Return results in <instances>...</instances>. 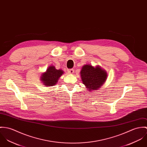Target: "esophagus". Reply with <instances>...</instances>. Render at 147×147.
<instances>
[{"label":"esophagus","instance_id":"34e87169","mask_svg":"<svg viewBox=\"0 0 147 147\" xmlns=\"http://www.w3.org/2000/svg\"><path fill=\"white\" fill-rule=\"evenodd\" d=\"M74 69H68L67 70V72H68V73H69V74H73V73H74Z\"/></svg>","mask_w":147,"mask_h":147}]
</instances>
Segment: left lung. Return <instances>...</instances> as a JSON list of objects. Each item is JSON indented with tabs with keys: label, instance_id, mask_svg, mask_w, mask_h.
Instances as JSON below:
<instances>
[{
	"label": "left lung",
	"instance_id": "left-lung-1",
	"mask_svg": "<svg viewBox=\"0 0 147 147\" xmlns=\"http://www.w3.org/2000/svg\"><path fill=\"white\" fill-rule=\"evenodd\" d=\"M80 73L83 83L90 91L98 90L107 78L106 71L100 66L94 67L90 64L84 65Z\"/></svg>",
	"mask_w": 147,
	"mask_h": 147
}]
</instances>
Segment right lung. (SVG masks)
Here are the masks:
<instances>
[{"label": "right lung", "mask_w": 147, "mask_h": 147, "mask_svg": "<svg viewBox=\"0 0 147 147\" xmlns=\"http://www.w3.org/2000/svg\"><path fill=\"white\" fill-rule=\"evenodd\" d=\"M63 73L64 71L62 70H57L55 66H49L46 71L42 74L40 80L45 86H53L57 83Z\"/></svg>", "instance_id": "right-lung-1"}]
</instances>
